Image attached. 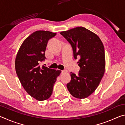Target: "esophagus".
<instances>
[{
    "label": "esophagus",
    "mask_w": 125,
    "mask_h": 125,
    "mask_svg": "<svg viewBox=\"0 0 125 125\" xmlns=\"http://www.w3.org/2000/svg\"><path fill=\"white\" fill-rule=\"evenodd\" d=\"M67 70H63V71H62V72H61V73H62V74L65 73H67Z\"/></svg>",
    "instance_id": "esophagus-1"
}]
</instances>
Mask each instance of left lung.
I'll return each mask as SVG.
<instances>
[{"mask_svg": "<svg viewBox=\"0 0 125 125\" xmlns=\"http://www.w3.org/2000/svg\"><path fill=\"white\" fill-rule=\"evenodd\" d=\"M71 43L74 57L80 70L78 75L71 73V80L67 84L70 94L78 99H84L95 92L105 71V50L98 35L83 27H77L61 33Z\"/></svg>", "mask_w": 125, "mask_h": 125, "instance_id": "left-lung-1", "label": "left lung"}]
</instances>
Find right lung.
<instances>
[{"instance_id":"add662e5","label":"right lung","mask_w":125,"mask_h":125,"mask_svg":"<svg viewBox=\"0 0 125 125\" xmlns=\"http://www.w3.org/2000/svg\"><path fill=\"white\" fill-rule=\"evenodd\" d=\"M56 33L39 30L33 32L21 45L15 58V70L26 92L36 100H47L61 71L50 69L39 63L46 58L48 41Z\"/></svg>"}]
</instances>
